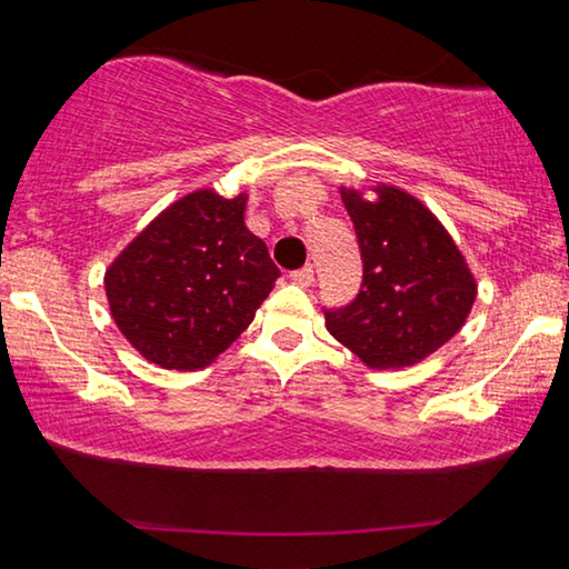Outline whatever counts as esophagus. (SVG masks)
<instances>
[{
  "label": "esophagus",
  "instance_id": "1",
  "mask_svg": "<svg viewBox=\"0 0 569 569\" xmlns=\"http://www.w3.org/2000/svg\"><path fill=\"white\" fill-rule=\"evenodd\" d=\"M291 281H293L296 286H301V288H308V286L313 283V268H311V266L298 268V271L291 273Z\"/></svg>",
  "mask_w": 569,
  "mask_h": 569
}]
</instances>
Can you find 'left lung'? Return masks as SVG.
Instances as JSON below:
<instances>
[{
  "label": "left lung",
  "mask_w": 569,
  "mask_h": 569,
  "mask_svg": "<svg viewBox=\"0 0 569 569\" xmlns=\"http://www.w3.org/2000/svg\"><path fill=\"white\" fill-rule=\"evenodd\" d=\"M341 188L359 238L363 281L349 306L326 313L336 341L371 369H401L441 349L475 306L477 281L431 210L393 186Z\"/></svg>",
  "instance_id": "obj_1"
}]
</instances>
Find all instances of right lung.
I'll use <instances>...</instances> for the list:
<instances>
[{
    "label": "right lung",
    "mask_w": 569,
    "mask_h": 569,
    "mask_svg": "<svg viewBox=\"0 0 569 569\" xmlns=\"http://www.w3.org/2000/svg\"><path fill=\"white\" fill-rule=\"evenodd\" d=\"M246 192L192 190L104 271L112 319L148 361L178 371L213 363L273 291L281 271L246 228Z\"/></svg>",
    "instance_id": "obj_1"
}]
</instances>
